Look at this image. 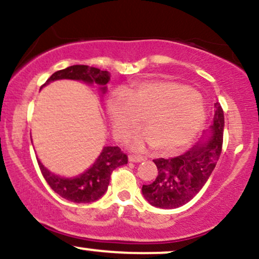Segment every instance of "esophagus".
Listing matches in <instances>:
<instances>
[{
	"label": "esophagus",
	"mask_w": 259,
	"mask_h": 259,
	"mask_svg": "<svg viewBox=\"0 0 259 259\" xmlns=\"http://www.w3.org/2000/svg\"><path fill=\"white\" fill-rule=\"evenodd\" d=\"M146 159L142 156H135V154H130L129 156V162H144Z\"/></svg>",
	"instance_id": "esophagus-1"
}]
</instances>
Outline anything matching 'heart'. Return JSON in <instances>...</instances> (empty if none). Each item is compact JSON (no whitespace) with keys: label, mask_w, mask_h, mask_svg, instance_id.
<instances>
[{"label":"heart","mask_w":259,"mask_h":259,"mask_svg":"<svg viewBox=\"0 0 259 259\" xmlns=\"http://www.w3.org/2000/svg\"><path fill=\"white\" fill-rule=\"evenodd\" d=\"M113 134L124 140L136 129L140 118L146 132L132 140V147L153 146L164 154L179 152L197 135L206 111L197 94L180 82L167 79L146 80L114 94L107 106Z\"/></svg>","instance_id":"1"}]
</instances>
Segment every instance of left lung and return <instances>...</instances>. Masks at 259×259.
Returning a JSON list of instances; mask_svg holds the SVG:
<instances>
[{
  "mask_svg": "<svg viewBox=\"0 0 259 259\" xmlns=\"http://www.w3.org/2000/svg\"><path fill=\"white\" fill-rule=\"evenodd\" d=\"M213 124L187 152L171 159H154L156 180L142 186V195L154 207L173 209L191 201L214 170L222 153L224 113L218 102Z\"/></svg>",
  "mask_w": 259,
  "mask_h": 259,
  "instance_id": "obj_1",
  "label": "left lung"
}]
</instances>
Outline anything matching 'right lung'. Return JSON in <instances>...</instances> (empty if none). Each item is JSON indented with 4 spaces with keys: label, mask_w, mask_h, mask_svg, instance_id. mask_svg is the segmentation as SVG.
Listing matches in <instances>:
<instances>
[{
    "label": "right lung",
    "mask_w": 259,
    "mask_h": 259,
    "mask_svg": "<svg viewBox=\"0 0 259 259\" xmlns=\"http://www.w3.org/2000/svg\"><path fill=\"white\" fill-rule=\"evenodd\" d=\"M62 79L79 80L89 85L97 84L101 94L103 95L107 91L106 85L111 80V74L107 70H101L99 68L89 67V65H70L65 69L53 73L42 85V88L50 82ZM37 163L45 180L56 194L75 203H90L97 201L106 194L112 171L120 165L126 164L127 157L121 152L119 147L106 146L103 147L102 152L90 168L86 169L84 173L73 178H64L53 174L46 167H44L38 158Z\"/></svg>",
    "instance_id": "1"
}]
</instances>
